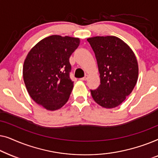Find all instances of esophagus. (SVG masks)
<instances>
[{"instance_id": "esophagus-1", "label": "esophagus", "mask_w": 158, "mask_h": 158, "mask_svg": "<svg viewBox=\"0 0 158 158\" xmlns=\"http://www.w3.org/2000/svg\"><path fill=\"white\" fill-rule=\"evenodd\" d=\"M88 78V75H85V77H83V78H81V80H82V81H87Z\"/></svg>"}]
</instances>
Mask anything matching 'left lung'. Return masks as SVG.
<instances>
[{
    "mask_svg": "<svg viewBox=\"0 0 158 158\" xmlns=\"http://www.w3.org/2000/svg\"><path fill=\"white\" fill-rule=\"evenodd\" d=\"M96 56L101 84L90 90L94 100L106 109L119 106L137 82V57L128 44L114 36L87 39Z\"/></svg>",
    "mask_w": 158,
    "mask_h": 158,
    "instance_id": "1",
    "label": "left lung"
}]
</instances>
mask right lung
<instances>
[{
  "mask_svg": "<svg viewBox=\"0 0 158 158\" xmlns=\"http://www.w3.org/2000/svg\"><path fill=\"white\" fill-rule=\"evenodd\" d=\"M79 44V38L52 35L39 42L26 57V88L31 98L47 110L59 109L68 101L73 88L69 59Z\"/></svg>",
  "mask_w": 158,
  "mask_h": 158,
  "instance_id": "obj_1",
  "label": "right lung"
}]
</instances>
